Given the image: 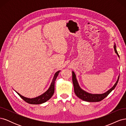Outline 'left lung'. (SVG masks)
Segmentation results:
<instances>
[{
	"mask_svg": "<svg viewBox=\"0 0 126 126\" xmlns=\"http://www.w3.org/2000/svg\"><path fill=\"white\" fill-rule=\"evenodd\" d=\"M114 49H115V51L117 54V55L119 57L116 50V46L115 45H114ZM119 76L118 78L117 81H116L115 84L114 85V86L111 89H110L108 91H107L106 93L102 94H91L87 93L86 91L83 90L80 88V87H79L78 85L77 79H76V75L74 71H72V82H73V85L74 87V91L75 94H76V96L79 98H80L81 99L88 102H99L104 99V98H105L111 92V91L113 89H115V88L117 85L118 80H119Z\"/></svg>",
	"mask_w": 126,
	"mask_h": 126,
	"instance_id": "8db88e82",
	"label": "left lung"
}]
</instances>
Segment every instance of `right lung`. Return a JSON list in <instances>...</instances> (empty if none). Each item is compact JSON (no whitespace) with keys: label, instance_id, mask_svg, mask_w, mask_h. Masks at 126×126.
Here are the masks:
<instances>
[{"label":"right lung","instance_id":"add662e5","mask_svg":"<svg viewBox=\"0 0 126 126\" xmlns=\"http://www.w3.org/2000/svg\"><path fill=\"white\" fill-rule=\"evenodd\" d=\"M59 72L60 71H58L56 72V74L54 75V78H53L52 81L51 83V85L50 87H49V88L48 89V90L46 91V92H45L44 94L40 95V96L38 97L35 98L30 99V98H26L24 96H21V94H20L17 92V93L18 94L19 96L22 99L30 104H36V105L41 104H43V103L46 102L47 100L50 99L51 97L52 96V95L54 94V91H55V82L57 77V76H58L59 73Z\"/></svg>","mask_w":126,"mask_h":126}]
</instances>
